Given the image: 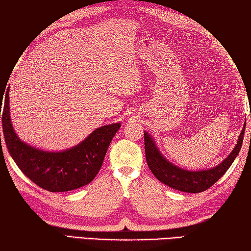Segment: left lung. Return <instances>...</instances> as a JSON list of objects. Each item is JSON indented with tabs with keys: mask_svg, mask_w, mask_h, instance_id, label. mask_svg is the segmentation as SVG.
Segmentation results:
<instances>
[{
	"mask_svg": "<svg viewBox=\"0 0 251 251\" xmlns=\"http://www.w3.org/2000/svg\"><path fill=\"white\" fill-rule=\"evenodd\" d=\"M245 128L246 122L243 130L238 137L236 146L233 147L232 151L228 155L227 158H225L217 166L209 169H202V171H188V169L176 166L161 154L156 145L155 139L151 137L150 133L145 131L144 138H145L147 165L157 179L171 188L190 194L201 193L203 190L210 188L231 166L233 160L239 154L241 145H243Z\"/></svg>",
	"mask_w": 251,
	"mask_h": 251,
	"instance_id": "left-lung-1",
	"label": "left lung"
}]
</instances>
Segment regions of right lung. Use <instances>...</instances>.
Here are the masks:
<instances>
[{"label":"right lung","mask_w":251,"mask_h":251,"mask_svg":"<svg viewBox=\"0 0 251 251\" xmlns=\"http://www.w3.org/2000/svg\"><path fill=\"white\" fill-rule=\"evenodd\" d=\"M0 95V117L4 141L12 158L34 184L52 193L70 192L90 184L100 172L106 151L121 123L96 128L77 145L65 151H50L23 142L16 135L10 115V97ZM4 101L0 114L1 101ZM1 142V134H0Z\"/></svg>","instance_id":"obj_1"}]
</instances>
